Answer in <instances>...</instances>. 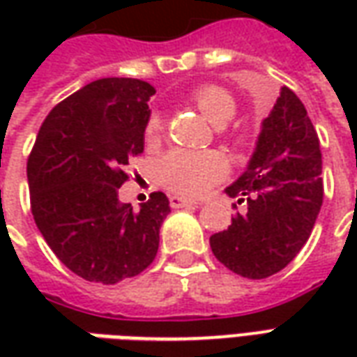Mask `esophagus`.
<instances>
[{
  "label": "esophagus",
  "instance_id": "obj_1",
  "mask_svg": "<svg viewBox=\"0 0 357 357\" xmlns=\"http://www.w3.org/2000/svg\"><path fill=\"white\" fill-rule=\"evenodd\" d=\"M199 202L189 201V199H183V197H178V195H172L170 197V206L172 208H183V206H197Z\"/></svg>",
  "mask_w": 357,
  "mask_h": 357
}]
</instances>
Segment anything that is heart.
Instances as JSON below:
<instances>
[{
  "instance_id": "heart-1",
  "label": "heart",
  "mask_w": 357,
  "mask_h": 357,
  "mask_svg": "<svg viewBox=\"0 0 357 357\" xmlns=\"http://www.w3.org/2000/svg\"><path fill=\"white\" fill-rule=\"evenodd\" d=\"M193 99L210 122L222 126L237 112V102L229 91L220 86H201L195 89ZM162 132V118L155 114L149 118L145 137L156 139ZM158 178L164 185L179 195H201L216 185L227 176L229 164L216 151H189L174 149L158 162Z\"/></svg>"
}]
</instances>
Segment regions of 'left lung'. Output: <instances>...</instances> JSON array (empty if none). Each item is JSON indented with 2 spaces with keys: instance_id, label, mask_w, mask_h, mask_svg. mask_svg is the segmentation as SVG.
I'll return each instance as SVG.
<instances>
[{
  "instance_id": "left-lung-1",
  "label": "left lung",
  "mask_w": 357,
  "mask_h": 357,
  "mask_svg": "<svg viewBox=\"0 0 357 357\" xmlns=\"http://www.w3.org/2000/svg\"><path fill=\"white\" fill-rule=\"evenodd\" d=\"M225 193L247 202V210L210 237L218 260L248 279H266L289 266L314 229L323 179L317 132L287 86L262 122L248 168Z\"/></svg>"
}]
</instances>
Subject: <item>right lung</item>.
<instances>
[{"instance_id":"obj_1","label":"right lung","mask_w":357,"mask_h":357,"mask_svg":"<svg viewBox=\"0 0 357 357\" xmlns=\"http://www.w3.org/2000/svg\"><path fill=\"white\" fill-rule=\"evenodd\" d=\"M135 78H101L53 107L28 156L30 208L45 243L86 281L114 284L153 264L170 214L166 195L139 210L120 202L128 164L143 153L149 97Z\"/></svg>"}]
</instances>
